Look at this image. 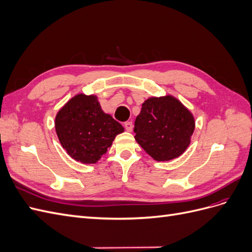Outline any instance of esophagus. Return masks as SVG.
I'll list each match as a JSON object with an SVG mask.
<instances>
[{
	"label": "esophagus",
	"instance_id": "esophagus-1",
	"mask_svg": "<svg viewBox=\"0 0 252 252\" xmlns=\"http://www.w3.org/2000/svg\"><path fill=\"white\" fill-rule=\"evenodd\" d=\"M124 126H125V129L127 131H132V128H133V125H132V122H126V123L124 124Z\"/></svg>",
	"mask_w": 252,
	"mask_h": 252
}]
</instances>
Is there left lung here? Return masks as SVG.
Listing matches in <instances>:
<instances>
[{
    "label": "left lung",
    "instance_id": "left-lung-1",
    "mask_svg": "<svg viewBox=\"0 0 252 252\" xmlns=\"http://www.w3.org/2000/svg\"><path fill=\"white\" fill-rule=\"evenodd\" d=\"M194 127L192 113L178 98L152 96L135 119L134 139L156 161H170L184 154Z\"/></svg>",
    "mask_w": 252,
    "mask_h": 252
}]
</instances>
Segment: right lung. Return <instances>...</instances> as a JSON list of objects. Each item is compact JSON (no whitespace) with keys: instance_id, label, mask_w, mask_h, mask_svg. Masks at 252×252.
Segmentation results:
<instances>
[{"instance_id":"1","label":"right lung","mask_w":252,"mask_h":252,"mask_svg":"<svg viewBox=\"0 0 252 252\" xmlns=\"http://www.w3.org/2000/svg\"><path fill=\"white\" fill-rule=\"evenodd\" d=\"M59 141L66 152L83 164H95L124 127L105 113L94 94H79L61 108L55 121Z\"/></svg>"}]
</instances>
